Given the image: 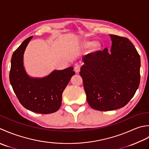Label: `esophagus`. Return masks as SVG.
Listing matches in <instances>:
<instances>
[{
    "mask_svg": "<svg viewBox=\"0 0 149 149\" xmlns=\"http://www.w3.org/2000/svg\"><path fill=\"white\" fill-rule=\"evenodd\" d=\"M74 69V71L76 72H78L79 71H80V64H78V63H75Z\"/></svg>",
    "mask_w": 149,
    "mask_h": 149,
    "instance_id": "obj_1",
    "label": "esophagus"
}]
</instances>
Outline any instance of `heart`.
I'll return each mask as SVG.
<instances>
[{
    "mask_svg": "<svg viewBox=\"0 0 149 149\" xmlns=\"http://www.w3.org/2000/svg\"><path fill=\"white\" fill-rule=\"evenodd\" d=\"M92 44V42H86V45H91ZM100 47V43L99 42H95V44H93V48L95 49H98V48Z\"/></svg>",
    "mask_w": 149,
    "mask_h": 149,
    "instance_id": "obj_1",
    "label": "heart"
}]
</instances>
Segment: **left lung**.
Masks as SVG:
<instances>
[{
	"instance_id": "left-lung-1",
	"label": "left lung",
	"mask_w": 149,
	"mask_h": 149,
	"mask_svg": "<svg viewBox=\"0 0 149 149\" xmlns=\"http://www.w3.org/2000/svg\"><path fill=\"white\" fill-rule=\"evenodd\" d=\"M110 36L111 53L105 48L87 54L80 71L88 104L102 111L126 105L140 82V56L134 45L127 38Z\"/></svg>"
}]
</instances>
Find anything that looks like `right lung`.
I'll list each match as a JSON object with an SVG mask.
<instances>
[{"instance_id": "right-lung-1", "label": "right lung", "mask_w": 149, "mask_h": 149, "mask_svg": "<svg viewBox=\"0 0 149 149\" xmlns=\"http://www.w3.org/2000/svg\"><path fill=\"white\" fill-rule=\"evenodd\" d=\"M32 37L26 39L14 51L10 81L23 107L36 113H53L61 106L62 93L75 72L72 67H69L62 71H54L41 79L29 77L23 66V54Z\"/></svg>"}]
</instances>
